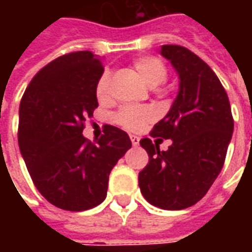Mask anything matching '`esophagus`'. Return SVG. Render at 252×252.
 Segmentation results:
<instances>
[{"label":"esophagus","instance_id":"obj_1","mask_svg":"<svg viewBox=\"0 0 252 252\" xmlns=\"http://www.w3.org/2000/svg\"><path fill=\"white\" fill-rule=\"evenodd\" d=\"M129 139H131L132 146H133V147H137V146H139V142H140V139H139V137L135 136V135H131Z\"/></svg>","mask_w":252,"mask_h":252}]
</instances>
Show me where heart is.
Returning <instances> with one entry per match:
<instances>
[{
  "label": "heart",
  "mask_w": 252,
  "mask_h": 252,
  "mask_svg": "<svg viewBox=\"0 0 252 252\" xmlns=\"http://www.w3.org/2000/svg\"><path fill=\"white\" fill-rule=\"evenodd\" d=\"M133 68L142 78V81L150 88H155L163 83L167 78V68L162 61L154 57H142L133 61ZM95 95L99 101L109 98V74L105 71L101 74L95 85ZM155 110L151 106H126L121 108L115 115V121L119 126L129 131H139L143 126L155 119Z\"/></svg>",
  "instance_id": "1"
}]
</instances>
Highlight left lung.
Listing matches in <instances>:
<instances>
[{
  "mask_svg": "<svg viewBox=\"0 0 252 252\" xmlns=\"http://www.w3.org/2000/svg\"><path fill=\"white\" fill-rule=\"evenodd\" d=\"M160 55L174 67L180 89L151 136L173 143L167 151H160L151 139L140 140L150 162L139 173V186L151 205L180 211L198 202L220 174L233 119L221 82L201 58L173 44L162 46Z\"/></svg>",
  "mask_w": 252,
  "mask_h": 252,
  "instance_id": "8db88e82",
  "label": "left lung"
}]
</instances>
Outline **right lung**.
Segmentation results:
<instances>
[{
	"label": "right lung",
	"mask_w": 252,
	"mask_h": 252,
	"mask_svg": "<svg viewBox=\"0 0 252 252\" xmlns=\"http://www.w3.org/2000/svg\"><path fill=\"white\" fill-rule=\"evenodd\" d=\"M102 72L97 55L70 52L43 67L20 102V153L36 189L64 211L99 205L110 171L132 146L126 132L113 126H105L95 143L82 135L98 106L95 85Z\"/></svg>",
	"instance_id": "right-lung-1"
}]
</instances>
